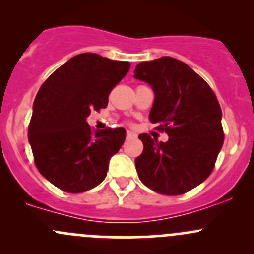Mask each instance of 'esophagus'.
I'll use <instances>...</instances> for the list:
<instances>
[{
  "label": "esophagus",
  "instance_id": "1",
  "mask_svg": "<svg viewBox=\"0 0 254 254\" xmlns=\"http://www.w3.org/2000/svg\"><path fill=\"white\" fill-rule=\"evenodd\" d=\"M132 137H136V134L132 131H127V139H132Z\"/></svg>",
  "mask_w": 254,
  "mask_h": 254
}]
</instances>
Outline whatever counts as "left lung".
Here are the masks:
<instances>
[{"mask_svg": "<svg viewBox=\"0 0 254 254\" xmlns=\"http://www.w3.org/2000/svg\"><path fill=\"white\" fill-rule=\"evenodd\" d=\"M134 73L152 87L155 102L148 118L168 135L167 142L139 135L143 151L135 160L137 175L156 193L181 195L214 170L224 143L219 101L195 71L170 56L142 61Z\"/></svg>", "mask_w": 254, "mask_h": 254, "instance_id": "obj_1", "label": "left lung"}]
</instances>
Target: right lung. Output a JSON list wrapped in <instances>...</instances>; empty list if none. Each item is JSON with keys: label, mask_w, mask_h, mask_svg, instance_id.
Wrapping results in <instances>:
<instances>
[{"label": "right lung", "mask_w": 254, "mask_h": 254, "mask_svg": "<svg viewBox=\"0 0 254 254\" xmlns=\"http://www.w3.org/2000/svg\"><path fill=\"white\" fill-rule=\"evenodd\" d=\"M129 61L98 54L71 58L42 84L28 127L40 175L67 193H83L107 176L109 160L125 140V129L94 132L86 119L108 106L112 89L124 78Z\"/></svg>", "instance_id": "right-lung-1"}]
</instances>
